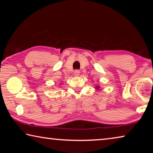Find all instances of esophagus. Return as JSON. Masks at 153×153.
<instances>
[{"mask_svg": "<svg viewBox=\"0 0 153 153\" xmlns=\"http://www.w3.org/2000/svg\"><path fill=\"white\" fill-rule=\"evenodd\" d=\"M74 74V76H76V77L79 76V70H75Z\"/></svg>", "mask_w": 153, "mask_h": 153, "instance_id": "esophagus-1", "label": "esophagus"}]
</instances>
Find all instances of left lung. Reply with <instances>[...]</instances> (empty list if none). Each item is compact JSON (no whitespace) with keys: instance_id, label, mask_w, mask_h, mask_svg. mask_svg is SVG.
Masks as SVG:
<instances>
[{"instance_id":"1","label":"left lung","mask_w":153,"mask_h":153,"mask_svg":"<svg viewBox=\"0 0 153 153\" xmlns=\"http://www.w3.org/2000/svg\"><path fill=\"white\" fill-rule=\"evenodd\" d=\"M100 88V86H97L95 87V89H96V90H98V89Z\"/></svg>"}]
</instances>
